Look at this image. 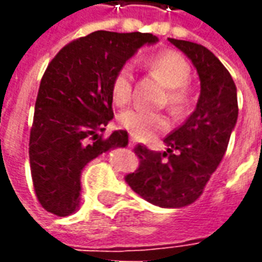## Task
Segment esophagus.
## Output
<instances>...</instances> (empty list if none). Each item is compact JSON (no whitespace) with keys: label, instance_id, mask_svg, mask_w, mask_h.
Instances as JSON below:
<instances>
[{"label":"esophagus","instance_id":"obj_1","mask_svg":"<svg viewBox=\"0 0 262 262\" xmlns=\"http://www.w3.org/2000/svg\"><path fill=\"white\" fill-rule=\"evenodd\" d=\"M129 146H130V147H135V146H136V140H135V139H129Z\"/></svg>","mask_w":262,"mask_h":262}]
</instances>
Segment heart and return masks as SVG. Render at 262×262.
Listing matches in <instances>:
<instances>
[{"instance_id":"1","label":"heart","mask_w":262,"mask_h":262,"mask_svg":"<svg viewBox=\"0 0 262 262\" xmlns=\"http://www.w3.org/2000/svg\"><path fill=\"white\" fill-rule=\"evenodd\" d=\"M142 66L167 86L163 102L167 103L174 114H182L189 101L188 82L191 80V66L187 60L174 50H160L146 56L142 60ZM133 82L135 75L130 64H123L115 73L111 82V95L118 106H123L132 101ZM118 122L132 136L142 140L151 139L170 126L165 115L140 106L123 111Z\"/></svg>"}]
</instances>
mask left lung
<instances>
[{"instance_id":"1","label":"left lung","mask_w":262,"mask_h":262,"mask_svg":"<svg viewBox=\"0 0 262 262\" xmlns=\"http://www.w3.org/2000/svg\"><path fill=\"white\" fill-rule=\"evenodd\" d=\"M196 67L201 95L184 123L164 137L167 151L135 147L140 164L125 177L126 184L148 202L161 208H182L196 201L223 159L236 125V84L230 73L202 45L168 39Z\"/></svg>"}]
</instances>
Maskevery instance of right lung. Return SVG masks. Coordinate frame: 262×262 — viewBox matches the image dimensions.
<instances>
[{"label": "right lung", "mask_w": 262, "mask_h": 262, "mask_svg": "<svg viewBox=\"0 0 262 262\" xmlns=\"http://www.w3.org/2000/svg\"><path fill=\"white\" fill-rule=\"evenodd\" d=\"M151 33L97 31L54 56L37 91L29 135V164L40 206L64 217L80 203V176L99 154L127 146V132H101L114 118L111 82Z\"/></svg>", "instance_id": "1"}]
</instances>
